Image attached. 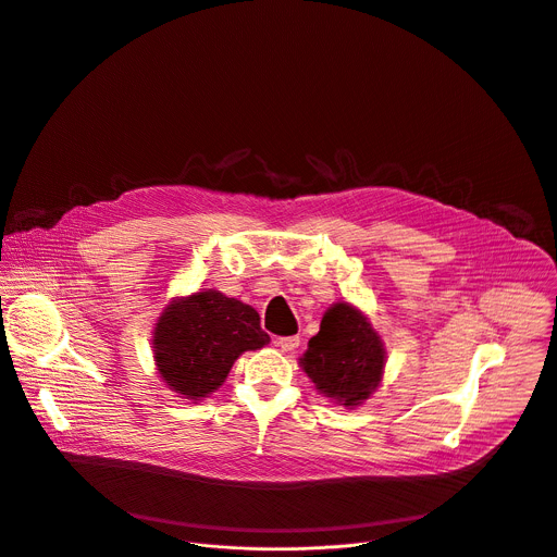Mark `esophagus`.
<instances>
[{
	"instance_id": "1",
	"label": "esophagus",
	"mask_w": 557,
	"mask_h": 557,
	"mask_svg": "<svg viewBox=\"0 0 557 557\" xmlns=\"http://www.w3.org/2000/svg\"><path fill=\"white\" fill-rule=\"evenodd\" d=\"M275 345H277L282 351H293L295 347H299V336H277V338H275Z\"/></svg>"
}]
</instances>
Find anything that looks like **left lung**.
<instances>
[{
  "label": "left lung",
  "instance_id": "left-lung-1",
  "mask_svg": "<svg viewBox=\"0 0 557 557\" xmlns=\"http://www.w3.org/2000/svg\"><path fill=\"white\" fill-rule=\"evenodd\" d=\"M301 367L321 394L343 407H356L381 383L383 341L364 314L349 304H334L308 341Z\"/></svg>",
  "mask_w": 557,
  "mask_h": 557
}]
</instances>
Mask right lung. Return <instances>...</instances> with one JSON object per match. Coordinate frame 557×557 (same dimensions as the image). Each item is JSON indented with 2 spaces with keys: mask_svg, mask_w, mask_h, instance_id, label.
<instances>
[{
  "mask_svg": "<svg viewBox=\"0 0 557 557\" xmlns=\"http://www.w3.org/2000/svg\"><path fill=\"white\" fill-rule=\"evenodd\" d=\"M269 343L260 314L219 290H201L170 304L154 327L159 374L181 398L199 400L219 389L234 360Z\"/></svg>",
  "mask_w": 557,
  "mask_h": 557,
  "instance_id": "add662e5",
  "label": "right lung"
}]
</instances>
